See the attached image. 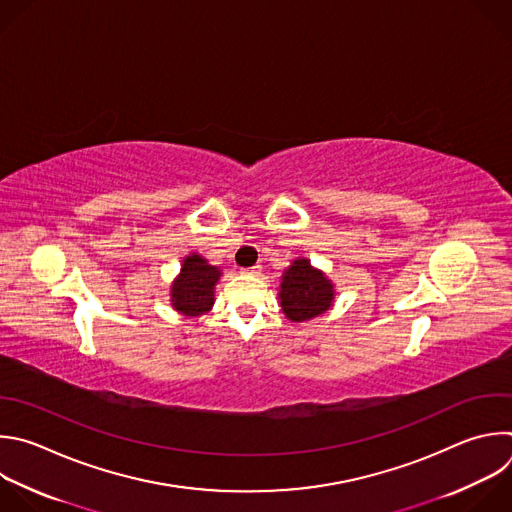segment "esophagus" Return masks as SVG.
I'll list each match as a JSON object with an SVG mask.
<instances>
[{"label":"esophagus","mask_w":512,"mask_h":512,"mask_svg":"<svg viewBox=\"0 0 512 512\" xmlns=\"http://www.w3.org/2000/svg\"><path fill=\"white\" fill-rule=\"evenodd\" d=\"M241 273H243V275H259V273H261V265H253V267H249V269H241Z\"/></svg>","instance_id":"1"}]
</instances>
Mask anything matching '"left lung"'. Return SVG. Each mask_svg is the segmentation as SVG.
<instances>
[{"label":"left lung","instance_id":"8db88e82","mask_svg":"<svg viewBox=\"0 0 512 512\" xmlns=\"http://www.w3.org/2000/svg\"><path fill=\"white\" fill-rule=\"evenodd\" d=\"M277 295L285 317L301 323L323 315L333 305L335 285L307 257H297L283 271Z\"/></svg>","mask_w":512,"mask_h":512}]
</instances>
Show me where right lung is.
Instances as JSON below:
<instances>
[{"label": "right lung", "mask_w": 512, "mask_h": 512, "mask_svg": "<svg viewBox=\"0 0 512 512\" xmlns=\"http://www.w3.org/2000/svg\"><path fill=\"white\" fill-rule=\"evenodd\" d=\"M223 271L203 255L191 253L183 259L181 271L170 285V305L183 317H201L215 305V285Z\"/></svg>", "instance_id": "1"}]
</instances>
